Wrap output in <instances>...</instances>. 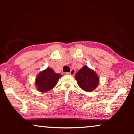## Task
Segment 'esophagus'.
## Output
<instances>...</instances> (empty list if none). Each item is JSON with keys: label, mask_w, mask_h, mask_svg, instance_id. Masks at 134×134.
I'll use <instances>...</instances> for the list:
<instances>
[{"label": "esophagus", "mask_w": 134, "mask_h": 134, "mask_svg": "<svg viewBox=\"0 0 134 134\" xmlns=\"http://www.w3.org/2000/svg\"><path fill=\"white\" fill-rule=\"evenodd\" d=\"M66 74H69V75H74L75 74V71L74 69H71V71L69 72H66Z\"/></svg>", "instance_id": "34e87169"}]
</instances>
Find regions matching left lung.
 I'll return each mask as SVG.
<instances>
[{
    "label": "left lung",
    "instance_id": "obj_1",
    "mask_svg": "<svg viewBox=\"0 0 134 134\" xmlns=\"http://www.w3.org/2000/svg\"><path fill=\"white\" fill-rule=\"evenodd\" d=\"M79 86L87 92H91L99 85L98 76L93 69L87 66H83L75 76Z\"/></svg>",
    "mask_w": 134,
    "mask_h": 134
}]
</instances>
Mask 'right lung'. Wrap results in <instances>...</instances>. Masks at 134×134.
I'll return each instance as SVG.
<instances>
[{"mask_svg":"<svg viewBox=\"0 0 134 134\" xmlns=\"http://www.w3.org/2000/svg\"><path fill=\"white\" fill-rule=\"evenodd\" d=\"M61 76L60 74L55 72L52 69L47 68L40 72L36 77L35 85L37 90L43 93L49 91L56 85Z\"/></svg>","mask_w":134,"mask_h":134,"instance_id":"add662e5","label":"right lung"}]
</instances>
